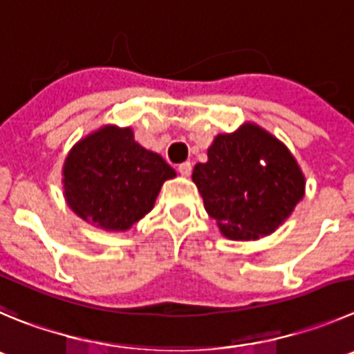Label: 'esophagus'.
Returning a JSON list of instances; mask_svg holds the SVG:
<instances>
[{"mask_svg":"<svg viewBox=\"0 0 354 354\" xmlns=\"http://www.w3.org/2000/svg\"><path fill=\"white\" fill-rule=\"evenodd\" d=\"M178 171H180L181 176H190V173H192V164L190 162H183V164L178 166Z\"/></svg>","mask_w":354,"mask_h":354,"instance_id":"1","label":"esophagus"}]
</instances>
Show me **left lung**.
<instances>
[{"instance_id":"1","label":"left lung","mask_w":354,"mask_h":354,"mask_svg":"<svg viewBox=\"0 0 354 354\" xmlns=\"http://www.w3.org/2000/svg\"><path fill=\"white\" fill-rule=\"evenodd\" d=\"M192 181L207 214L227 239L255 241L276 232L306 194V176L285 143L244 122L218 134Z\"/></svg>"}]
</instances>
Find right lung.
Segmentation results:
<instances>
[{
    "instance_id": "add662e5",
    "label": "right lung",
    "mask_w": 354,
    "mask_h": 354,
    "mask_svg": "<svg viewBox=\"0 0 354 354\" xmlns=\"http://www.w3.org/2000/svg\"><path fill=\"white\" fill-rule=\"evenodd\" d=\"M176 171L134 140L131 127L102 125L69 150L62 166L66 204L84 222L125 232L153 209Z\"/></svg>"
}]
</instances>
